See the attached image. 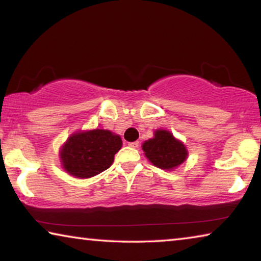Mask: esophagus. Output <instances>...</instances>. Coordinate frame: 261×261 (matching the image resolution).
I'll list each match as a JSON object with an SVG mask.
<instances>
[{
	"label": "esophagus",
	"instance_id": "obj_1",
	"mask_svg": "<svg viewBox=\"0 0 261 261\" xmlns=\"http://www.w3.org/2000/svg\"><path fill=\"white\" fill-rule=\"evenodd\" d=\"M127 145H129V146L132 148H137L139 146V141H132V143H129Z\"/></svg>",
	"mask_w": 261,
	"mask_h": 261
}]
</instances>
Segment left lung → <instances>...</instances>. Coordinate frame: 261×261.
Instances as JSON below:
<instances>
[{"label":"left lung","instance_id":"8db88e82","mask_svg":"<svg viewBox=\"0 0 261 261\" xmlns=\"http://www.w3.org/2000/svg\"><path fill=\"white\" fill-rule=\"evenodd\" d=\"M143 149L154 166L167 170L179 166L188 155L184 145L166 130H156L154 138L143 144Z\"/></svg>","mask_w":261,"mask_h":261}]
</instances>
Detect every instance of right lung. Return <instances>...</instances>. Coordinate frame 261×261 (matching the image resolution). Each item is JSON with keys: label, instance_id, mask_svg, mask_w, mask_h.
<instances>
[{"label": "right lung", "instance_id": "1", "mask_svg": "<svg viewBox=\"0 0 261 261\" xmlns=\"http://www.w3.org/2000/svg\"><path fill=\"white\" fill-rule=\"evenodd\" d=\"M121 147V137L108 130L79 132L70 137L62 148V163L70 175L90 178L108 169Z\"/></svg>", "mask_w": 261, "mask_h": 261}]
</instances>
